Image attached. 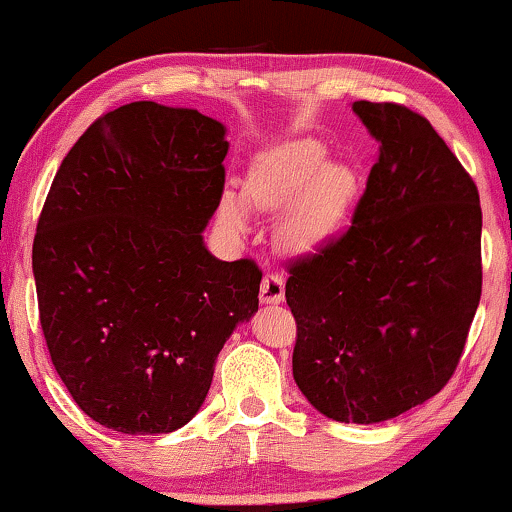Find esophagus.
<instances>
[{
    "label": "esophagus",
    "instance_id": "obj_1",
    "mask_svg": "<svg viewBox=\"0 0 512 512\" xmlns=\"http://www.w3.org/2000/svg\"><path fill=\"white\" fill-rule=\"evenodd\" d=\"M284 301V277L280 272H268L261 282V303H282Z\"/></svg>",
    "mask_w": 512,
    "mask_h": 512
}]
</instances>
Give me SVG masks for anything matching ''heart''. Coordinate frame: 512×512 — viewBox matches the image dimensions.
<instances>
[{
	"mask_svg": "<svg viewBox=\"0 0 512 512\" xmlns=\"http://www.w3.org/2000/svg\"><path fill=\"white\" fill-rule=\"evenodd\" d=\"M357 195V174L348 164L327 162V148L313 138H298L261 152L251 164L244 192L225 188L221 218L244 230L247 207L280 211L277 237L287 249L308 251L322 244L348 214Z\"/></svg>",
	"mask_w": 512,
	"mask_h": 512,
	"instance_id": "b5f03b06",
	"label": "heart"
}]
</instances>
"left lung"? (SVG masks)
Returning a JSON list of instances; mask_svg holds the SVG:
<instances>
[{"label": "left lung", "instance_id": "8db88e82", "mask_svg": "<svg viewBox=\"0 0 512 512\" xmlns=\"http://www.w3.org/2000/svg\"><path fill=\"white\" fill-rule=\"evenodd\" d=\"M378 141L353 221L289 263L294 381L341 423L388 421L454 376L482 294L477 185L433 124L353 103Z\"/></svg>", "mask_w": 512, "mask_h": 512}]
</instances>
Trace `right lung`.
<instances>
[{"label": "right lung", "mask_w": 512, "mask_h": 512, "mask_svg": "<svg viewBox=\"0 0 512 512\" xmlns=\"http://www.w3.org/2000/svg\"><path fill=\"white\" fill-rule=\"evenodd\" d=\"M225 155L221 122L136 101L79 136L46 195L32 244L46 348L77 407L117 433L185 426L258 310V265L204 247Z\"/></svg>", "instance_id": "1"}]
</instances>
